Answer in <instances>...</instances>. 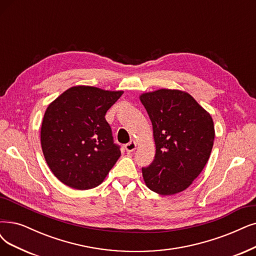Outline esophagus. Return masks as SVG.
<instances>
[{
	"mask_svg": "<svg viewBox=\"0 0 256 256\" xmlns=\"http://www.w3.org/2000/svg\"><path fill=\"white\" fill-rule=\"evenodd\" d=\"M124 148H126V150L128 153L133 152V150H135V148H136V142H135V141H130L128 144H126Z\"/></svg>",
	"mask_w": 256,
	"mask_h": 256,
	"instance_id": "obj_1",
	"label": "esophagus"
}]
</instances>
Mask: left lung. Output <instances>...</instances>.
Returning <instances> with one entry per match:
<instances>
[{
	"label": "left lung",
	"instance_id": "left-lung-1",
	"mask_svg": "<svg viewBox=\"0 0 256 256\" xmlns=\"http://www.w3.org/2000/svg\"><path fill=\"white\" fill-rule=\"evenodd\" d=\"M152 121L156 154L142 175L150 190L173 195L202 173L213 148L212 117L188 92L158 90L140 96Z\"/></svg>",
	"mask_w": 256,
	"mask_h": 256
}]
</instances>
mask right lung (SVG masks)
Listing matches in <instances>:
<instances>
[{"label":"right lung","mask_w":256,"mask_h":256,"mask_svg":"<svg viewBox=\"0 0 256 256\" xmlns=\"http://www.w3.org/2000/svg\"><path fill=\"white\" fill-rule=\"evenodd\" d=\"M123 92L74 86L47 108L41 146L61 182L77 190L98 186L121 155L106 114Z\"/></svg>","instance_id":"1"}]
</instances>
